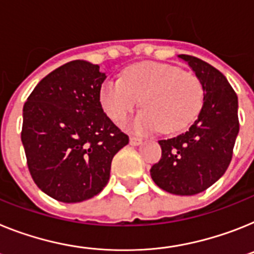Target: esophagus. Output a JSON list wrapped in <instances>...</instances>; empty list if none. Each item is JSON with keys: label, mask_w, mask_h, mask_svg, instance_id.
Segmentation results:
<instances>
[{"label": "esophagus", "mask_w": 254, "mask_h": 254, "mask_svg": "<svg viewBox=\"0 0 254 254\" xmlns=\"http://www.w3.org/2000/svg\"><path fill=\"white\" fill-rule=\"evenodd\" d=\"M129 144L132 145V146H138V145L142 144V138L140 137H129Z\"/></svg>", "instance_id": "esophagus-1"}]
</instances>
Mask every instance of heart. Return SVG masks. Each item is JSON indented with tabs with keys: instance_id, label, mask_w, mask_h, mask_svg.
I'll use <instances>...</instances> for the list:
<instances>
[{
	"instance_id": "obj_1",
	"label": "heart",
	"mask_w": 254,
	"mask_h": 254,
	"mask_svg": "<svg viewBox=\"0 0 254 254\" xmlns=\"http://www.w3.org/2000/svg\"><path fill=\"white\" fill-rule=\"evenodd\" d=\"M203 97V84L196 75L153 62L132 65L121 79H108L100 87V103L114 122L128 116L140 99L144 109L128 122L136 132L183 128L196 117Z\"/></svg>"
}]
</instances>
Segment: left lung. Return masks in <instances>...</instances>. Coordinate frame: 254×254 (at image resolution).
I'll return each instance as SVG.
<instances>
[{
  "label": "left lung",
  "instance_id": "obj_1",
  "mask_svg": "<svg viewBox=\"0 0 254 254\" xmlns=\"http://www.w3.org/2000/svg\"><path fill=\"white\" fill-rule=\"evenodd\" d=\"M200 79L203 106L190 128L159 140L162 158L150 170L160 189L175 195H195L213 185L227 170L239 133L238 96L220 70L190 55H179Z\"/></svg>",
  "mask_w": 254,
  "mask_h": 254
}]
</instances>
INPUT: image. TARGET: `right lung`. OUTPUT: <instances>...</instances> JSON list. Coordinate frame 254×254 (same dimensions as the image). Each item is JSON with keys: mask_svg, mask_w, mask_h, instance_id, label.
<instances>
[{"mask_svg": "<svg viewBox=\"0 0 254 254\" xmlns=\"http://www.w3.org/2000/svg\"><path fill=\"white\" fill-rule=\"evenodd\" d=\"M105 78L99 65L73 60L43 78L24 104L21 142L32 179L63 203L99 194L113 157L128 144L101 106Z\"/></svg>", "mask_w": 254, "mask_h": 254, "instance_id": "add662e5", "label": "right lung"}]
</instances>
